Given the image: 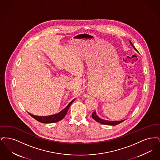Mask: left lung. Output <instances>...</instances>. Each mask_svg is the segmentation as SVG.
I'll use <instances>...</instances> for the list:
<instances>
[{
    "label": "left lung",
    "mask_w": 160,
    "mask_h": 160,
    "mask_svg": "<svg viewBox=\"0 0 160 160\" xmlns=\"http://www.w3.org/2000/svg\"><path fill=\"white\" fill-rule=\"evenodd\" d=\"M129 42H130L131 45L133 47V48H134L136 51H137V49L134 47V46H133V44L131 43V42L130 41H129ZM92 118H93L95 121H96L97 122L100 123H102V124H104V125H116L119 124V123H121V122L125 121V120H123V121H106V120H103V119L99 118V117L96 114V112H93L92 113Z\"/></svg>",
    "instance_id": "8db88e82"
}]
</instances>
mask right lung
<instances>
[{
	"instance_id": "obj_1",
	"label": "right lung",
	"mask_w": 160,
	"mask_h": 160,
	"mask_svg": "<svg viewBox=\"0 0 160 160\" xmlns=\"http://www.w3.org/2000/svg\"><path fill=\"white\" fill-rule=\"evenodd\" d=\"M75 99L72 100L67 106L63 110H62L61 112L57 113V114L51 115V116H35L33 114H31L28 113L29 114L31 115V116L38 121L39 122H42V123H54V122H57L60 121L62 120L67 113V112L69 108L71 106V104L74 102Z\"/></svg>"
}]
</instances>
